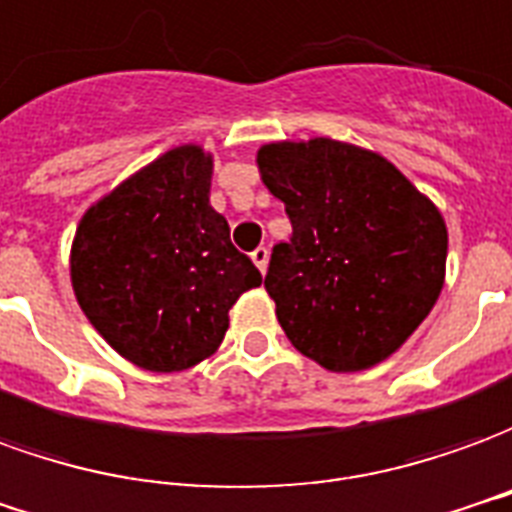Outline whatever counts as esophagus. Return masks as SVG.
Segmentation results:
<instances>
[{"mask_svg":"<svg viewBox=\"0 0 512 512\" xmlns=\"http://www.w3.org/2000/svg\"><path fill=\"white\" fill-rule=\"evenodd\" d=\"M250 259H253V264H256V267L264 273V270H267V259H270V250L262 245V248H256L253 253H250Z\"/></svg>","mask_w":512,"mask_h":512,"instance_id":"34e87169","label":"esophagus"}]
</instances>
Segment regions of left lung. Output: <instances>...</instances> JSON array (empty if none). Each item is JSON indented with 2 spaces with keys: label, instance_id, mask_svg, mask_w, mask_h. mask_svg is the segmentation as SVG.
I'll list each match as a JSON object with an SVG mask.
<instances>
[{
  "label": "left lung",
  "instance_id": "obj_1",
  "mask_svg": "<svg viewBox=\"0 0 512 512\" xmlns=\"http://www.w3.org/2000/svg\"><path fill=\"white\" fill-rule=\"evenodd\" d=\"M256 162L292 220L264 278L286 339L331 372L380 364L441 295V212L391 162L328 137L270 143Z\"/></svg>",
  "mask_w": 512,
  "mask_h": 512
}]
</instances>
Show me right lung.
I'll list each match as a JSON object with an SVG mask.
<instances>
[{
	"label": "right lung",
	"mask_w": 512,
	"mask_h": 512,
	"mask_svg": "<svg viewBox=\"0 0 512 512\" xmlns=\"http://www.w3.org/2000/svg\"><path fill=\"white\" fill-rule=\"evenodd\" d=\"M212 159L173 148L112 190L76 228L71 281L93 328L132 364L181 372L215 353L228 308L262 284L209 206Z\"/></svg>",
	"instance_id": "right-lung-1"
}]
</instances>
